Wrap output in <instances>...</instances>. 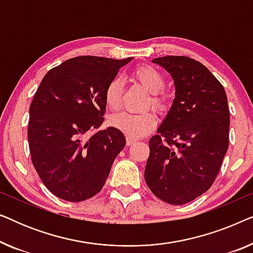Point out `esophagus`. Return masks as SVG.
Returning <instances> with one entry per match:
<instances>
[{"label":"esophagus","mask_w":253,"mask_h":253,"mask_svg":"<svg viewBox=\"0 0 253 253\" xmlns=\"http://www.w3.org/2000/svg\"><path fill=\"white\" fill-rule=\"evenodd\" d=\"M137 139H134V138H131V137H126V145L127 146H130V145H133L136 143Z\"/></svg>","instance_id":"obj_1"}]
</instances>
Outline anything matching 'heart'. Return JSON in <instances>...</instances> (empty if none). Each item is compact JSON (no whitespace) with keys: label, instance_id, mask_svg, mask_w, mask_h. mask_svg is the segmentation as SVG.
Wrapping results in <instances>:
<instances>
[{"label":"heart","instance_id":"b5f03b06","mask_svg":"<svg viewBox=\"0 0 253 253\" xmlns=\"http://www.w3.org/2000/svg\"><path fill=\"white\" fill-rule=\"evenodd\" d=\"M133 75L152 93L151 106L158 112H162L166 108V96L162 93L166 85L164 76L151 65L137 68ZM122 91L123 79L121 76H116L108 83L105 91V100L109 109L116 110L120 108L122 103ZM109 123L127 137L140 138L146 136L157 126L158 119L155 114L151 112L141 114L121 112L110 117Z\"/></svg>","mask_w":253,"mask_h":253}]
</instances>
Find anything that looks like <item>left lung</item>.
<instances>
[{
	"label": "left lung",
	"mask_w": 253,
	"mask_h": 253,
	"mask_svg": "<svg viewBox=\"0 0 253 253\" xmlns=\"http://www.w3.org/2000/svg\"><path fill=\"white\" fill-rule=\"evenodd\" d=\"M153 63L170 74L175 98L150 139L145 181L171 205L190 203L206 192L219 174L229 146V108L223 86L200 62L164 56Z\"/></svg>",
	"instance_id": "obj_1"
}]
</instances>
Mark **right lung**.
I'll list each match as a JSON object with an SVG mask.
<instances>
[{
  "label": "right lung",
  "mask_w": 253,
  "mask_h": 253,
  "mask_svg": "<svg viewBox=\"0 0 253 253\" xmlns=\"http://www.w3.org/2000/svg\"><path fill=\"white\" fill-rule=\"evenodd\" d=\"M131 60L74 57L41 81L30 106L27 139L38 175L58 198L77 203L95 196L126 146L115 127L92 131L105 120L107 85Z\"/></svg>",
  "instance_id": "1"
}]
</instances>
